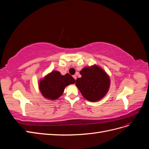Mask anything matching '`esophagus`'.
<instances>
[{
  "instance_id": "34e87169",
  "label": "esophagus",
  "mask_w": 149,
  "mask_h": 149,
  "mask_svg": "<svg viewBox=\"0 0 149 149\" xmlns=\"http://www.w3.org/2000/svg\"><path fill=\"white\" fill-rule=\"evenodd\" d=\"M73 77L74 78V79H76V75H73Z\"/></svg>"
}]
</instances>
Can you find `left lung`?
I'll use <instances>...</instances> for the list:
<instances>
[{"label":"left lung","instance_id":"8db88e82","mask_svg":"<svg viewBox=\"0 0 149 149\" xmlns=\"http://www.w3.org/2000/svg\"><path fill=\"white\" fill-rule=\"evenodd\" d=\"M81 78L76 80V85L87 100H101L108 91L110 79L105 71L97 66L86 67L80 71Z\"/></svg>","mask_w":149,"mask_h":149}]
</instances>
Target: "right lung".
I'll list each match as a JSON object with an SVG mask.
<instances>
[{"instance_id": "1", "label": "right lung", "mask_w": 149, "mask_h": 149, "mask_svg": "<svg viewBox=\"0 0 149 149\" xmlns=\"http://www.w3.org/2000/svg\"><path fill=\"white\" fill-rule=\"evenodd\" d=\"M74 82L75 79L70 74L63 76L60 72L54 71L40 81L39 88L44 97L54 100L61 95L66 86Z\"/></svg>"}]
</instances>
